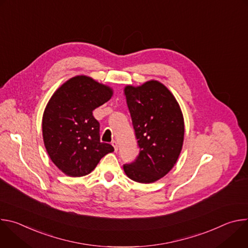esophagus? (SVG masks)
<instances>
[{
  "mask_svg": "<svg viewBox=\"0 0 248 248\" xmlns=\"http://www.w3.org/2000/svg\"><path fill=\"white\" fill-rule=\"evenodd\" d=\"M112 145H113V147H114V149H115V152H117V151H118V143H117L116 140H113V141H112Z\"/></svg>",
  "mask_w": 248,
  "mask_h": 248,
  "instance_id": "1",
  "label": "esophagus"
}]
</instances>
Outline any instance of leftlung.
Listing matches in <instances>:
<instances>
[{"mask_svg": "<svg viewBox=\"0 0 248 248\" xmlns=\"http://www.w3.org/2000/svg\"><path fill=\"white\" fill-rule=\"evenodd\" d=\"M137 143L136 160L124 165L128 178L151 184L165 176L183 149L185 122L180 105L171 92L158 80L124 87Z\"/></svg>", "mask_w": 248, "mask_h": 248, "instance_id": "left-lung-1", "label": "left lung"}]
</instances>
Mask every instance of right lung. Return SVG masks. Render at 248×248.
I'll use <instances>...</instances> for the list:
<instances>
[{
    "label": "right lung",
    "instance_id": "obj_1",
    "mask_svg": "<svg viewBox=\"0 0 248 248\" xmlns=\"http://www.w3.org/2000/svg\"><path fill=\"white\" fill-rule=\"evenodd\" d=\"M113 89L86 76L62 83L50 98L42 119L44 145L52 162L64 174L83 176L114 151L100 141L98 121L92 112L108 102Z\"/></svg>",
    "mask_w": 248,
    "mask_h": 248
}]
</instances>
